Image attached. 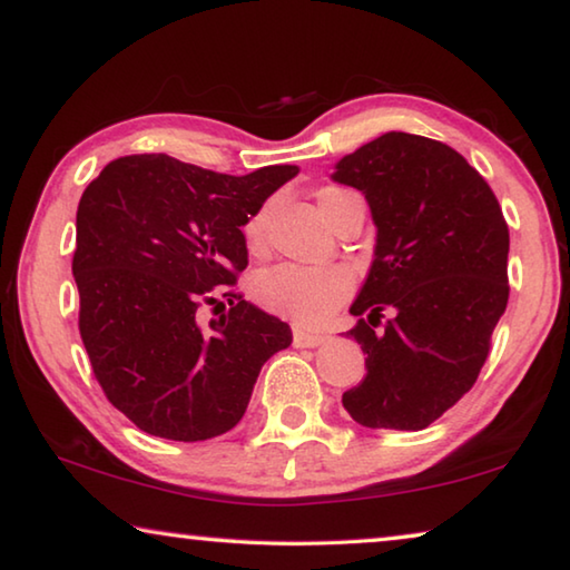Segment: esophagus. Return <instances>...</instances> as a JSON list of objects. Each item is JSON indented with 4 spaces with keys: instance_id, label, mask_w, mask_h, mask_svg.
Returning a JSON list of instances; mask_svg holds the SVG:
<instances>
[{
    "instance_id": "obj_1",
    "label": "esophagus",
    "mask_w": 570,
    "mask_h": 570,
    "mask_svg": "<svg viewBox=\"0 0 570 570\" xmlns=\"http://www.w3.org/2000/svg\"><path fill=\"white\" fill-rule=\"evenodd\" d=\"M322 342H324V334L294 330V346H320Z\"/></svg>"
}]
</instances>
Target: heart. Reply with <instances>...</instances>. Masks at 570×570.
I'll return each instance as SVG.
<instances>
[{"instance_id": "b5f03b06", "label": "heart", "mask_w": 570, "mask_h": 570, "mask_svg": "<svg viewBox=\"0 0 570 570\" xmlns=\"http://www.w3.org/2000/svg\"><path fill=\"white\" fill-rule=\"evenodd\" d=\"M350 196V190L326 188L320 196L322 214L334 200ZM268 208L256 210L246 224V240L250 248L264 244ZM352 294V276L344 268H314L296 264H278L264 268L254 278L256 302L274 314H282L296 324H322L346 296Z\"/></svg>"}]
</instances>
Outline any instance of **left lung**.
<instances>
[{"label":"left lung","instance_id":"8db88e82","mask_svg":"<svg viewBox=\"0 0 570 570\" xmlns=\"http://www.w3.org/2000/svg\"><path fill=\"white\" fill-rule=\"evenodd\" d=\"M332 178L364 193L377 226L346 332L366 354V377L342 404L364 428L424 430L475 384L508 306L503 210L458 150L422 135L384 132Z\"/></svg>","mask_w":570,"mask_h":570}]
</instances>
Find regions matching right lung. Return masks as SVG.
<instances>
[{
    "mask_svg": "<svg viewBox=\"0 0 570 570\" xmlns=\"http://www.w3.org/2000/svg\"><path fill=\"white\" fill-rule=\"evenodd\" d=\"M296 166L226 176L170 156L108 163L77 206L80 336L105 397L135 428L198 442L236 428L264 362L292 344L230 292L248 266L240 226ZM232 306L206 325L199 306Z\"/></svg>",
    "mask_w": 570,
    "mask_h": 570,
    "instance_id": "add662e5",
    "label": "right lung"
}]
</instances>
